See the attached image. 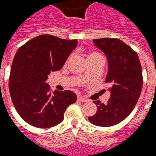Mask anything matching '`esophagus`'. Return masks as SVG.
<instances>
[{"mask_svg":"<svg viewBox=\"0 0 156 156\" xmlns=\"http://www.w3.org/2000/svg\"><path fill=\"white\" fill-rule=\"evenodd\" d=\"M77 100H78V101H80V102H87V100L85 99V98H83L82 96H78V98H77Z\"/></svg>","mask_w":156,"mask_h":156,"instance_id":"esophagus-1","label":"esophagus"}]
</instances>
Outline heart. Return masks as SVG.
Instances as JSON below:
<instances>
[{"instance_id": "1", "label": "heart", "mask_w": 156, "mask_h": 156, "mask_svg": "<svg viewBox=\"0 0 156 156\" xmlns=\"http://www.w3.org/2000/svg\"><path fill=\"white\" fill-rule=\"evenodd\" d=\"M100 57H102V56L99 54V53H98V52L92 51L88 55V56H87V60H88V59H97V58H100Z\"/></svg>"}]
</instances>
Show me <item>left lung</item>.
Instances as JSON below:
<instances>
[{
    "label": "left lung",
    "instance_id": "8db88e82",
    "mask_svg": "<svg viewBox=\"0 0 156 156\" xmlns=\"http://www.w3.org/2000/svg\"><path fill=\"white\" fill-rule=\"evenodd\" d=\"M93 41L108 59L105 83L112 87L106 104L93 101L97 111L88 120L99 127H110L122 122L133 110L143 83L141 65L136 52L119 39L104 37Z\"/></svg>",
    "mask_w": 156,
    "mask_h": 156
}]
</instances>
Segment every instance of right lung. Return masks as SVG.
<instances>
[{
  "instance_id": "add662e5",
  "label": "right lung",
  "mask_w": 156,
  "mask_h": 156,
  "mask_svg": "<svg viewBox=\"0 0 156 156\" xmlns=\"http://www.w3.org/2000/svg\"><path fill=\"white\" fill-rule=\"evenodd\" d=\"M77 45V39L43 34L16 52L9 74V93L18 114L30 125L48 128L59 124L67 107L76 102L74 92H53L46 79L51 72L61 69Z\"/></svg>"
}]
</instances>
